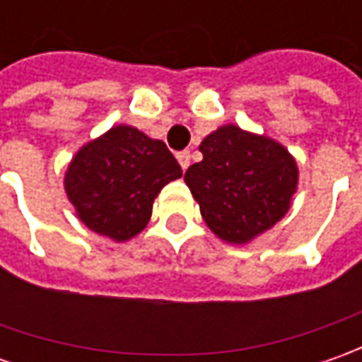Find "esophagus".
I'll return each mask as SVG.
<instances>
[{
	"label": "esophagus",
	"instance_id": "34e87169",
	"mask_svg": "<svg viewBox=\"0 0 362 362\" xmlns=\"http://www.w3.org/2000/svg\"><path fill=\"white\" fill-rule=\"evenodd\" d=\"M177 160H179L181 169L185 171V169L189 167V163H191V155H189L187 151H183V153H179V155H177Z\"/></svg>",
	"mask_w": 362,
	"mask_h": 362
}]
</instances>
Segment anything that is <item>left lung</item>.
I'll return each instance as SVG.
<instances>
[{
    "instance_id": "left-lung-1",
    "label": "left lung",
    "mask_w": 362,
    "mask_h": 362,
    "mask_svg": "<svg viewBox=\"0 0 362 362\" xmlns=\"http://www.w3.org/2000/svg\"><path fill=\"white\" fill-rule=\"evenodd\" d=\"M199 151L203 159L185 171V183L221 242H254L288 214L298 165L282 143L230 122L209 132Z\"/></svg>"
}]
</instances>
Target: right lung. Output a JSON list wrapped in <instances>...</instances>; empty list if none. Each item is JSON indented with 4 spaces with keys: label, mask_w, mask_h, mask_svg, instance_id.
Wrapping results in <instances>:
<instances>
[{
    "label": "right lung",
    "mask_w": 362,
    "mask_h": 362,
    "mask_svg": "<svg viewBox=\"0 0 362 362\" xmlns=\"http://www.w3.org/2000/svg\"><path fill=\"white\" fill-rule=\"evenodd\" d=\"M181 175L163 141L115 124L78 148L64 173V191L88 230L122 243L145 230L160 189Z\"/></svg>",
    "instance_id": "right-lung-1"
}]
</instances>
